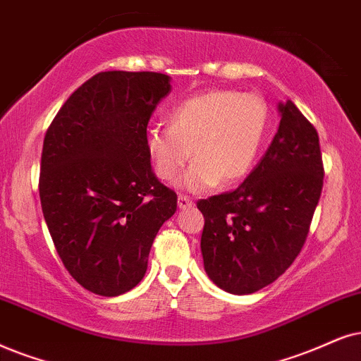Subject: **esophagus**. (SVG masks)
<instances>
[{"mask_svg":"<svg viewBox=\"0 0 361 361\" xmlns=\"http://www.w3.org/2000/svg\"><path fill=\"white\" fill-rule=\"evenodd\" d=\"M191 204H193V200H191L190 196H186V195H180V196H178V207H180L181 209L190 208Z\"/></svg>","mask_w":361,"mask_h":361,"instance_id":"obj_1","label":"esophagus"}]
</instances>
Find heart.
<instances>
[{
    "label": "heart",
    "instance_id": "1",
    "mask_svg": "<svg viewBox=\"0 0 361 361\" xmlns=\"http://www.w3.org/2000/svg\"><path fill=\"white\" fill-rule=\"evenodd\" d=\"M270 113L257 94L213 90L178 103L168 113V126L147 131L145 147L153 170L173 181L191 154V165L178 186L203 191L214 185L238 183L252 171L268 130Z\"/></svg>",
    "mask_w": 361,
    "mask_h": 361
}]
</instances>
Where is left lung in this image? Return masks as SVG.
Listing matches in <instances>:
<instances>
[{
    "instance_id": "left-lung-1",
    "label": "left lung",
    "mask_w": 361,
    "mask_h": 361,
    "mask_svg": "<svg viewBox=\"0 0 361 361\" xmlns=\"http://www.w3.org/2000/svg\"><path fill=\"white\" fill-rule=\"evenodd\" d=\"M238 188L200 200L204 271L228 293L250 295L290 268L307 241L323 188L320 140L293 102Z\"/></svg>"
}]
</instances>
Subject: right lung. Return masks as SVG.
Segmentation results:
<instances>
[{
    "mask_svg": "<svg viewBox=\"0 0 361 361\" xmlns=\"http://www.w3.org/2000/svg\"><path fill=\"white\" fill-rule=\"evenodd\" d=\"M170 76L102 71L63 104L43 141L39 200L68 273L91 293L118 296L141 281L178 196L145 147Z\"/></svg>",
    "mask_w": 361,
    "mask_h": 361,
    "instance_id": "right-lung-1",
    "label": "right lung"
}]
</instances>
